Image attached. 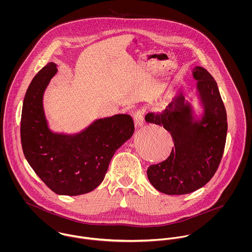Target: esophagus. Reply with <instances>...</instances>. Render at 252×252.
Here are the masks:
<instances>
[{
  "label": "esophagus",
  "mask_w": 252,
  "mask_h": 252,
  "mask_svg": "<svg viewBox=\"0 0 252 252\" xmlns=\"http://www.w3.org/2000/svg\"><path fill=\"white\" fill-rule=\"evenodd\" d=\"M134 120L137 127H142L144 124V110H137L134 114Z\"/></svg>",
  "instance_id": "34e87169"
}]
</instances>
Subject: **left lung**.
Returning <instances> with one entry per match:
<instances>
[{
    "instance_id": "left-lung-1",
    "label": "left lung",
    "mask_w": 252,
    "mask_h": 252,
    "mask_svg": "<svg viewBox=\"0 0 252 252\" xmlns=\"http://www.w3.org/2000/svg\"><path fill=\"white\" fill-rule=\"evenodd\" d=\"M192 72L204 108L200 120L182 94L161 111L145 115L146 122L169 131L175 144L165 161L150 165L146 172L150 183L168 195L188 194L207 184L216 174L226 143L227 114L217 83L202 67Z\"/></svg>"
}]
</instances>
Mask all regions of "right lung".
<instances>
[{
    "label": "right lung",
    "instance_id": "add662e5",
    "mask_svg": "<svg viewBox=\"0 0 252 252\" xmlns=\"http://www.w3.org/2000/svg\"><path fill=\"white\" fill-rule=\"evenodd\" d=\"M48 63L30 83L21 114L23 153L38 178L59 195L76 196L91 192L105 179L115 151L134 134L129 114L95 120L73 135L53 133L44 115L43 93L56 74Z\"/></svg>",
    "mask_w": 252,
    "mask_h": 252
}]
</instances>
